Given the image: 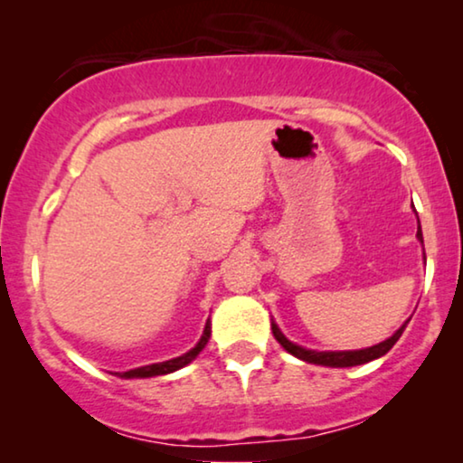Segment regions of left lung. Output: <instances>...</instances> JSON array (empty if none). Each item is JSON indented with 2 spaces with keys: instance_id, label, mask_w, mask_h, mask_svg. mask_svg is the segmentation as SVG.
<instances>
[{
  "instance_id": "1",
  "label": "left lung",
  "mask_w": 463,
  "mask_h": 463,
  "mask_svg": "<svg viewBox=\"0 0 463 463\" xmlns=\"http://www.w3.org/2000/svg\"><path fill=\"white\" fill-rule=\"evenodd\" d=\"M420 221V219H417ZM417 238H420V242L423 244V236H421V227H417ZM404 326H407V322L398 328V331L392 335L390 339L382 341V344L373 345V347H366V350H354V352H316V350H306V347L293 344V341H288L284 337L280 328H278L276 322H271V333H274V337L278 344H280L284 350L288 354H293V356L306 360V363H312V364H322V366H356V364H364V363H371V360L375 358H382L383 354H388L392 350V345L396 344L398 339H401V335L404 331Z\"/></svg>"
}]
</instances>
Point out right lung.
I'll return each instance as SVG.
<instances>
[{
    "mask_svg": "<svg viewBox=\"0 0 463 463\" xmlns=\"http://www.w3.org/2000/svg\"><path fill=\"white\" fill-rule=\"evenodd\" d=\"M208 339H211V322H206L204 333H202L200 341L187 354H183V356H179V358L166 360V363H156V364H147V366H138V369H132V371L122 373V375H119V377H126V379H132V377H157V375H168V373L179 371L185 364L192 363V360L198 356L202 350H204V345L208 344Z\"/></svg>",
    "mask_w": 463,
    "mask_h": 463,
    "instance_id": "1",
    "label": "right lung"
}]
</instances>
